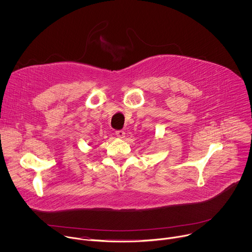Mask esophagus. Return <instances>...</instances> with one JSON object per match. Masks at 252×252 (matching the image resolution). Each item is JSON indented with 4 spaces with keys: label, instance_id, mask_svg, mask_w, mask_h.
Wrapping results in <instances>:
<instances>
[{
    "label": "esophagus",
    "instance_id": "1",
    "mask_svg": "<svg viewBox=\"0 0 252 252\" xmlns=\"http://www.w3.org/2000/svg\"><path fill=\"white\" fill-rule=\"evenodd\" d=\"M116 134H117V136L120 137V138H124V137L126 136V132H125L124 130H117V131H116Z\"/></svg>",
    "mask_w": 252,
    "mask_h": 252
}]
</instances>
